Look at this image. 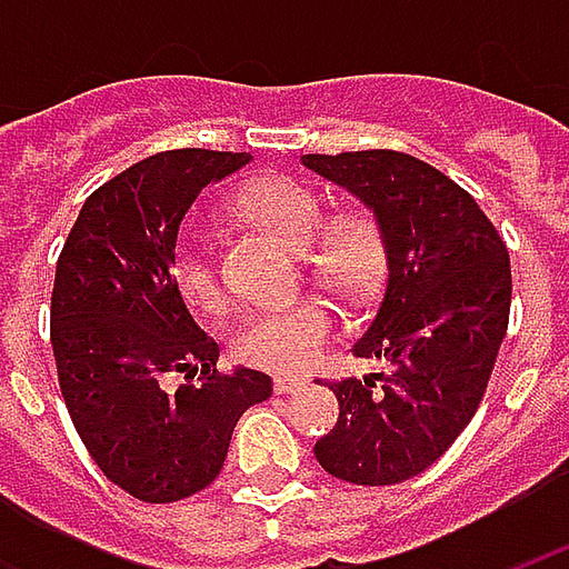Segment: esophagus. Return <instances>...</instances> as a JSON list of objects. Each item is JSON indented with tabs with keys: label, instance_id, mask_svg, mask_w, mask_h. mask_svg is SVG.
Instances as JSON below:
<instances>
[{
	"label": "esophagus",
	"instance_id": "esophagus-1",
	"mask_svg": "<svg viewBox=\"0 0 569 569\" xmlns=\"http://www.w3.org/2000/svg\"><path fill=\"white\" fill-rule=\"evenodd\" d=\"M301 387H305V378H298V375H277V378H273V390L283 396L298 393Z\"/></svg>",
	"mask_w": 569,
	"mask_h": 569
}]
</instances>
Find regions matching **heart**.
I'll return each instance as SVG.
<instances>
[{
	"mask_svg": "<svg viewBox=\"0 0 569 569\" xmlns=\"http://www.w3.org/2000/svg\"><path fill=\"white\" fill-rule=\"evenodd\" d=\"M240 207L259 219L264 228L289 240L292 247L310 249L308 271L326 289L345 301H366L378 292L387 271V240L378 216L371 210H347L335 216L323 234L326 200L292 176H261L252 179ZM173 277L179 292L191 308L216 310L224 308V280L210 243L200 234H186L179 240L173 256ZM335 320L320 301H298L280 310H261L243 320L237 329V357L249 366L271 371H305L317 362L322 347L332 338Z\"/></svg>",
	"mask_w": 569,
	"mask_h": 569,
	"instance_id": "obj_1",
	"label": "heart"
}]
</instances>
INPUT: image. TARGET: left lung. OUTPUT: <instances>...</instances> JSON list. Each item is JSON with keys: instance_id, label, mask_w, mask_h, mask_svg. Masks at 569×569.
<instances>
[{"instance_id": "1", "label": "left lung", "mask_w": 569, "mask_h": 569, "mask_svg": "<svg viewBox=\"0 0 569 569\" xmlns=\"http://www.w3.org/2000/svg\"><path fill=\"white\" fill-rule=\"evenodd\" d=\"M369 207L387 240V286L353 357L387 371L329 383L338 423L317 460L350 485L420 476L476 418L509 329L512 268L469 191L406 151L305 154Z\"/></svg>"}]
</instances>
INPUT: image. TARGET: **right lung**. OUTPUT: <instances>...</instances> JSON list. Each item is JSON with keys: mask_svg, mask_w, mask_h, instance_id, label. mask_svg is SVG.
Wrapping results in <instances>:
<instances>
[{"mask_svg": "<svg viewBox=\"0 0 569 569\" xmlns=\"http://www.w3.org/2000/svg\"><path fill=\"white\" fill-rule=\"evenodd\" d=\"M249 158L173 149L133 163L84 200L57 259L60 393L100 472L142 502L212 485L240 415L273 393L264 371L216 369L219 345L191 320L173 277L191 203ZM173 373L187 383L170 391Z\"/></svg>", "mask_w": 569, "mask_h": 569, "instance_id": "1", "label": "right lung"}]
</instances>
